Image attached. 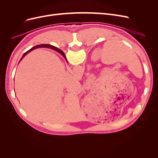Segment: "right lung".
<instances>
[{
	"instance_id": "add662e5",
	"label": "right lung",
	"mask_w": 158,
	"mask_h": 158,
	"mask_svg": "<svg viewBox=\"0 0 158 158\" xmlns=\"http://www.w3.org/2000/svg\"><path fill=\"white\" fill-rule=\"evenodd\" d=\"M39 47H48V48H51V49H56L57 51H58L59 53H60L61 55H63V56L64 55V54L63 53V52L62 51H60V50H59V49H58L57 48H56L55 47H54V46H52V45H49V44H41V45H37V46H35V47H32L31 49H30L29 51H27V52H26L23 55V56H22V59L23 58V56H24L27 53H28V52H29L30 51H32V50H33V49H36V48H39ZM20 59V60H21Z\"/></svg>"
}]
</instances>
